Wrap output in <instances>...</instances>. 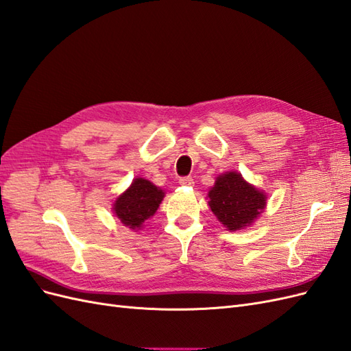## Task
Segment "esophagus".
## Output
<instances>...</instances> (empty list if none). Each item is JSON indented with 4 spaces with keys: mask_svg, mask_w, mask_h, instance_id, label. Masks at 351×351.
<instances>
[{
    "mask_svg": "<svg viewBox=\"0 0 351 351\" xmlns=\"http://www.w3.org/2000/svg\"><path fill=\"white\" fill-rule=\"evenodd\" d=\"M178 183L182 184V186H193V178L190 177V176H187V177H182L178 180Z\"/></svg>",
    "mask_w": 351,
    "mask_h": 351,
    "instance_id": "1",
    "label": "esophagus"
}]
</instances>
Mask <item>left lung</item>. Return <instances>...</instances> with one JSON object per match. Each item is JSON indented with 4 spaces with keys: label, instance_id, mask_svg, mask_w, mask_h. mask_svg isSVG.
I'll return each mask as SVG.
<instances>
[{
    "label": "left lung",
    "instance_id": "obj_1",
    "mask_svg": "<svg viewBox=\"0 0 351 351\" xmlns=\"http://www.w3.org/2000/svg\"><path fill=\"white\" fill-rule=\"evenodd\" d=\"M208 196L210 210L231 231L250 226L267 204V195L234 171L219 176Z\"/></svg>",
    "mask_w": 351,
    "mask_h": 351
}]
</instances>
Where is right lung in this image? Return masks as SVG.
Listing matches in <instances>:
<instances>
[{"mask_svg":"<svg viewBox=\"0 0 351 351\" xmlns=\"http://www.w3.org/2000/svg\"><path fill=\"white\" fill-rule=\"evenodd\" d=\"M162 197L161 189L145 178H134L132 186L115 200L112 209L124 226L134 230L155 214Z\"/></svg>","mask_w":351,"mask_h":351,"instance_id":"add662e5","label":"right lung"}]
</instances>
